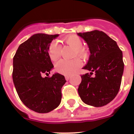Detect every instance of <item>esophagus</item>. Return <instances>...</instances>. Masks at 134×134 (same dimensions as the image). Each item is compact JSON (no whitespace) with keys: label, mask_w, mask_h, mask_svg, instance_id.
<instances>
[{"label":"esophagus","mask_w":134,"mask_h":134,"mask_svg":"<svg viewBox=\"0 0 134 134\" xmlns=\"http://www.w3.org/2000/svg\"><path fill=\"white\" fill-rule=\"evenodd\" d=\"M65 77L66 80H69V78H70V77H71V76H65Z\"/></svg>","instance_id":"obj_1"}]
</instances>
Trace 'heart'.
I'll list each match as a JSON object with an SVG mask.
<instances>
[{"label": "heart", "instance_id": "heart-1", "mask_svg": "<svg viewBox=\"0 0 134 134\" xmlns=\"http://www.w3.org/2000/svg\"><path fill=\"white\" fill-rule=\"evenodd\" d=\"M64 42L69 47L74 48V56L86 58L87 52L83 47V42L79 36L76 35H71L64 39ZM48 54L52 61H56L60 57L61 47L57 42L53 41L48 48ZM82 65V62L78 58L71 60L62 59L56 63L55 69L59 73L64 75H70L75 72Z\"/></svg>", "mask_w": 134, "mask_h": 134}]
</instances>
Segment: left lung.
<instances>
[{
	"instance_id": "1",
	"label": "left lung",
	"mask_w": 134,
	"mask_h": 134,
	"mask_svg": "<svg viewBox=\"0 0 134 134\" xmlns=\"http://www.w3.org/2000/svg\"><path fill=\"white\" fill-rule=\"evenodd\" d=\"M78 35L86 41L91 52L88 62L83 67L91 72L81 76L78 94L86 104L105 106L114 99L121 87L124 71L122 52L116 41L102 31Z\"/></svg>"
}]
</instances>
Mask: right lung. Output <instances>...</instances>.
I'll return each mask as SVG.
<instances>
[{"mask_svg":"<svg viewBox=\"0 0 134 134\" xmlns=\"http://www.w3.org/2000/svg\"><path fill=\"white\" fill-rule=\"evenodd\" d=\"M59 35L36 34L21 43L13 59V83L23 103L28 108L43 113L56 108L62 100L64 76L48 75L54 65L48 54L52 40Z\"/></svg>","mask_w":134,"mask_h":134,"instance_id":"right-lung-1","label":"right lung"}]
</instances>
